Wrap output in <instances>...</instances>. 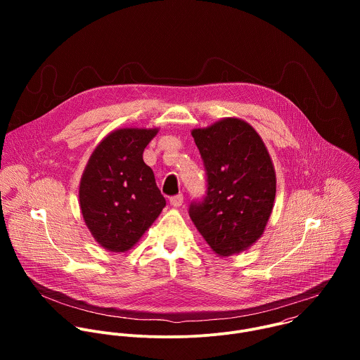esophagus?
I'll return each mask as SVG.
<instances>
[{
    "instance_id": "obj_1",
    "label": "esophagus",
    "mask_w": 360,
    "mask_h": 360,
    "mask_svg": "<svg viewBox=\"0 0 360 360\" xmlns=\"http://www.w3.org/2000/svg\"><path fill=\"white\" fill-rule=\"evenodd\" d=\"M169 202H171V205H172V207L178 208V207H181V205L184 203V196H182L181 193H179V195H175V196H171Z\"/></svg>"
}]
</instances>
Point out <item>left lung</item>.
<instances>
[{
  "label": "left lung",
  "mask_w": 360,
  "mask_h": 360,
  "mask_svg": "<svg viewBox=\"0 0 360 360\" xmlns=\"http://www.w3.org/2000/svg\"><path fill=\"white\" fill-rule=\"evenodd\" d=\"M208 175L203 202L191 203L189 217L221 258L258 240L271 218L276 174L255 128L235 117L191 131Z\"/></svg>",
  "instance_id": "1"
}]
</instances>
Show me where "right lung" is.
Segmentation results:
<instances>
[{
	"label": "right lung",
	"mask_w": 360,
	"mask_h": 360,
	"mask_svg": "<svg viewBox=\"0 0 360 360\" xmlns=\"http://www.w3.org/2000/svg\"><path fill=\"white\" fill-rule=\"evenodd\" d=\"M158 128H120L102 139L79 182V208L94 239L110 252H127L165 208L142 153Z\"/></svg>",
	"instance_id": "obj_1"
}]
</instances>
